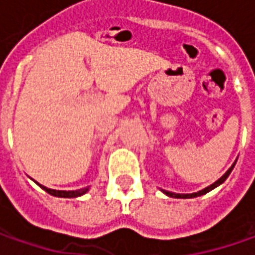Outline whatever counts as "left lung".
Masks as SVG:
<instances>
[{
	"label": "left lung",
	"instance_id": "8db88e82",
	"mask_svg": "<svg viewBox=\"0 0 255 255\" xmlns=\"http://www.w3.org/2000/svg\"><path fill=\"white\" fill-rule=\"evenodd\" d=\"M236 162H237V160H236ZM236 162L231 164L230 169L226 171V173H224V174L221 176L220 179H219V180H216L214 183H213V184L207 186V187H206V189H203V190L196 191V193H190V194H180V193H171V191H166V190H163V193H164L166 196H169V197H174V199H191V197H199V196H203V194L209 193V191H211L213 189H216L217 186H220L221 183H224V181H226V179H227V177L230 176L231 170L234 169V164H236Z\"/></svg>",
	"mask_w": 255,
	"mask_h": 255
}]
</instances>
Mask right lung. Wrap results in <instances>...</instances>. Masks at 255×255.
<instances>
[{
	"label": "right lung",
	"instance_id": "add662e5",
	"mask_svg": "<svg viewBox=\"0 0 255 255\" xmlns=\"http://www.w3.org/2000/svg\"><path fill=\"white\" fill-rule=\"evenodd\" d=\"M39 187L41 189H44L46 193H49L51 196H55V197H64V199H72V197H79V196H82L85 194L86 191H89V186L88 187H85V189H79V190H54V189H48V187H45L42 184H39Z\"/></svg>",
	"mask_w": 255,
	"mask_h": 255
}]
</instances>
